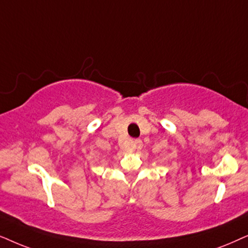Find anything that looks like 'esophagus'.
I'll list each match as a JSON object with an SVG mask.
<instances>
[{"mask_svg":"<svg viewBox=\"0 0 248 248\" xmlns=\"http://www.w3.org/2000/svg\"><path fill=\"white\" fill-rule=\"evenodd\" d=\"M141 146H143V141H141L140 140H134V147L135 148H141Z\"/></svg>","mask_w":248,"mask_h":248,"instance_id":"obj_1","label":"esophagus"}]
</instances>
